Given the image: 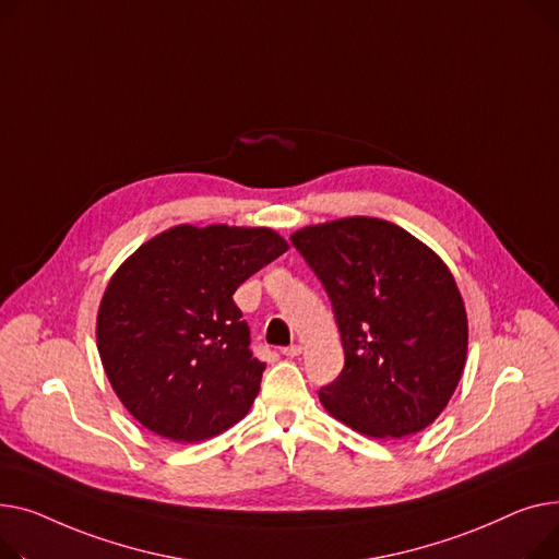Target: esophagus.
Returning <instances> with one entry per match:
<instances>
[{"mask_svg": "<svg viewBox=\"0 0 559 559\" xmlns=\"http://www.w3.org/2000/svg\"><path fill=\"white\" fill-rule=\"evenodd\" d=\"M282 354H284V356H288V358H295V356H300V354H302V345H298V343H293V345L284 347V349H282Z\"/></svg>", "mask_w": 559, "mask_h": 559, "instance_id": "esophagus-1", "label": "esophagus"}]
</instances>
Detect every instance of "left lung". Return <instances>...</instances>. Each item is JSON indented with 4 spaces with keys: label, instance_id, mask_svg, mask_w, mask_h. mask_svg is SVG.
Masks as SVG:
<instances>
[{
    "label": "left lung",
    "instance_id": "obj_1",
    "mask_svg": "<svg viewBox=\"0 0 559 559\" xmlns=\"http://www.w3.org/2000/svg\"><path fill=\"white\" fill-rule=\"evenodd\" d=\"M332 300L345 366L320 388L336 419L370 438L426 429L467 358V313L444 261L400 225L352 216L290 235Z\"/></svg>",
    "mask_w": 559,
    "mask_h": 559
}]
</instances>
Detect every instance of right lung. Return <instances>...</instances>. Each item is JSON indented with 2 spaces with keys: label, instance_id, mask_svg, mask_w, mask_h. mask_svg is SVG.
<instances>
[{
  "label": "right lung",
  "instance_id": "1",
  "mask_svg": "<svg viewBox=\"0 0 559 559\" xmlns=\"http://www.w3.org/2000/svg\"><path fill=\"white\" fill-rule=\"evenodd\" d=\"M286 248L269 227L178 225L119 266L96 345L117 397L148 431L201 442L250 411L266 364L233 295Z\"/></svg>",
  "mask_w": 559,
  "mask_h": 559
}]
</instances>
